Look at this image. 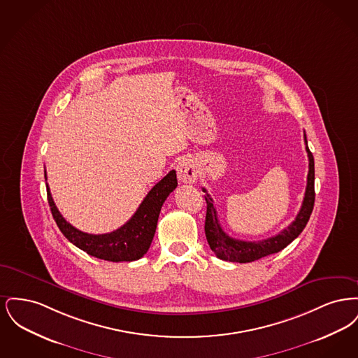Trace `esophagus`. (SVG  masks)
<instances>
[{"mask_svg": "<svg viewBox=\"0 0 358 358\" xmlns=\"http://www.w3.org/2000/svg\"><path fill=\"white\" fill-rule=\"evenodd\" d=\"M177 174H178L180 181H182V182H187V184L194 182L197 180V174H199L196 162L189 157L182 158L177 165Z\"/></svg>", "mask_w": 358, "mask_h": 358, "instance_id": "1", "label": "esophagus"}]
</instances>
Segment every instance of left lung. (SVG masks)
Segmentation results:
<instances>
[{
    "mask_svg": "<svg viewBox=\"0 0 358 358\" xmlns=\"http://www.w3.org/2000/svg\"><path fill=\"white\" fill-rule=\"evenodd\" d=\"M307 157H308V173H307V185L302 206L295 217V220L285 228L282 232L273 238L257 240V241H244L228 236L222 231V225L217 219V212L213 205V200L206 193V216H205V236L210 250L222 260L236 262V263H250L255 262L264 256L276 254L286 248L294 238H298L301 232L305 229L310 215L314 208L315 192H314V157L307 146V138L305 134Z\"/></svg>",
    "mask_w": 358,
    "mask_h": 358,
    "instance_id": "left-lung-1",
    "label": "left lung"
}]
</instances>
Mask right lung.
Segmentation results:
<instances>
[{
  "mask_svg": "<svg viewBox=\"0 0 358 358\" xmlns=\"http://www.w3.org/2000/svg\"><path fill=\"white\" fill-rule=\"evenodd\" d=\"M47 181V171H44ZM177 187L176 171H171L159 182H157L136 213L126 224L110 234L92 235L72 227L59 212L53 203L51 190L47 184V196L51 206L52 216L62 234L69 241L87 252L88 255L108 262H133L145 255L152 244L161 208L168 196Z\"/></svg>",
  "mask_w": 358,
  "mask_h": 358,
  "instance_id": "add662e5",
  "label": "right lung"
}]
</instances>
